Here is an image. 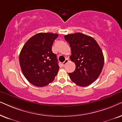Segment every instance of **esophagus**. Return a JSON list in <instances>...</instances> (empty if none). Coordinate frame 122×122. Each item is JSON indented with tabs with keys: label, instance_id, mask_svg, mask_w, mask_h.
Segmentation results:
<instances>
[{
	"label": "esophagus",
	"instance_id": "34e87169",
	"mask_svg": "<svg viewBox=\"0 0 122 122\" xmlns=\"http://www.w3.org/2000/svg\"><path fill=\"white\" fill-rule=\"evenodd\" d=\"M68 62H69V59H68V58H66V59L65 60V61L64 62H62V65L63 66H64L66 64H67V63Z\"/></svg>",
	"mask_w": 122,
	"mask_h": 122
}]
</instances>
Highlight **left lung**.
Returning <instances> with one entry per match:
<instances>
[{
  "label": "left lung",
  "mask_w": 122,
  "mask_h": 122,
  "mask_svg": "<svg viewBox=\"0 0 122 122\" xmlns=\"http://www.w3.org/2000/svg\"><path fill=\"white\" fill-rule=\"evenodd\" d=\"M71 47L70 59L75 62L76 69L69 73L74 83L86 86L95 81L103 69L104 58L100 46L92 37L81 33L65 36Z\"/></svg>",
  "instance_id": "obj_1"
}]
</instances>
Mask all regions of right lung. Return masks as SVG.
I'll return each mask as SVG.
<instances>
[{
	"label": "right lung",
	"mask_w": 122,
	"mask_h": 122,
	"mask_svg": "<svg viewBox=\"0 0 122 122\" xmlns=\"http://www.w3.org/2000/svg\"><path fill=\"white\" fill-rule=\"evenodd\" d=\"M58 36L56 33H37L23 47L19 64L24 76L33 85H47L57 74L60 67L56 55L52 51V46Z\"/></svg>",
	"instance_id": "obj_1"
}]
</instances>
